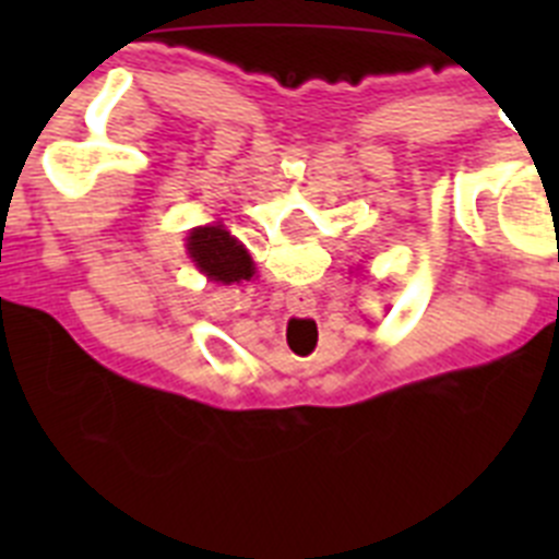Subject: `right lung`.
Wrapping results in <instances>:
<instances>
[{"label":"right lung","mask_w":559,"mask_h":559,"mask_svg":"<svg viewBox=\"0 0 559 559\" xmlns=\"http://www.w3.org/2000/svg\"><path fill=\"white\" fill-rule=\"evenodd\" d=\"M187 254L212 283H243L254 276V263L243 243L226 231V226H195L187 237Z\"/></svg>","instance_id":"obj_1"}]
</instances>
